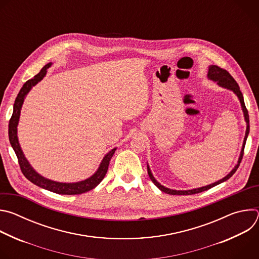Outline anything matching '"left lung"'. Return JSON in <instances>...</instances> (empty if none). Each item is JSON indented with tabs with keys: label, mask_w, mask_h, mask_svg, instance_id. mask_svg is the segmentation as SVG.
Here are the masks:
<instances>
[{
	"label": "left lung",
	"mask_w": 259,
	"mask_h": 259,
	"mask_svg": "<svg viewBox=\"0 0 259 259\" xmlns=\"http://www.w3.org/2000/svg\"><path fill=\"white\" fill-rule=\"evenodd\" d=\"M208 78L210 80H213L215 82H217V84L221 87H225L227 89H230L232 91H234L237 96L239 97L240 99V102H241V105H242V109L244 112V117H245V120H246V123H247V129H246V134H245V138H244V143H243V149H242V152H241V155H240V158H239V161H238V164L236 165V167L226 176L224 177L223 179H220L212 184H209V186H206V187H203V188H199V189H194V190H190V191H175V190H170V189H167L163 186H161V184L154 178L152 172H151V169L150 167L147 166V173H149V176L151 178V180L155 183V186L157 188H159L162 192L168 194V195H177V196H181V195H195V194H198V193H201V192H204V191H207V190H210L211 188L217 186V184L224 182L226 180H228L229 178H231L234 173L237 171V169L239 168L240 166V163L243 159V155H244V147H245V144H246V140H247V137H248V134H249V130H250V126H249V115H248V110L246 108V105H245V102H244V97H243V94L240 90V87L238 85V83L235 81V79L231 76V73L225 69V68H221L217 65H211L209 66V70H208Z\"/></svg>",
	"instance_id": "1"
}]
</instances>
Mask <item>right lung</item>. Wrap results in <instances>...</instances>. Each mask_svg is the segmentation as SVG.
Wrapping results in <instances>:
<instances>
[{"mask_svg":"<svg viewBox=\"0 0 259 259\" xmlns=\"http://www.w3.org/2000/svg\"><path fill=\"white\" fill-rule=\"evenodd\" d=\"M51 65V63L46 64L38 73L35 75L32 79L26 81L24 83V85L22 86V88L20 89L15 102H14V106H13V114L12 117L9 121V140L10 143L13 147V150L16 154V157L18 159V164L19 167L21 169V172L23 173V175L35 186H38L40 188H43L45 190H48L50 192L56 193V194H60V195H80L86 192H89L91 190H93L95 187H97L98 184L101 182V180L104 178L107 169H108V165H109V161L112 159L113 155L116 152V149L110 151L107 155H105V157L103 158L98 170L88 179L84 180V181H80V182H75V183H62V182H56V181H52L49 180L47 178H44L43 176H41L40 174L36 173L28 164V162L26 161V159L23 156V153L20 149V145L18 142V138H17V125H18V120H19V116H20V109L24 100L25 95L28 93V91L31 89L32 86H34L36 83L40 82L46 75L47 72V68H49V66Z\"/></svg>","mask_w":259,"mask_h":259,"instance_id":"1","label":"right lung"}]
</instances>
